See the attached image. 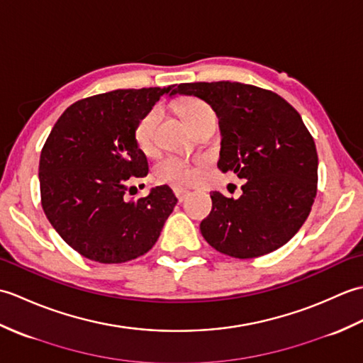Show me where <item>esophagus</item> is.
<instances>
[{"mask_svg":"<svg viewBox=\"0 0 363 363\" xmlns=\"http://www.w3.org/2000/svg\"><path fill=\"white\" fill-rule=\"evenodd\" d=\"M173 191H174V195H176L177 199H179V201H184V199H186L190 195V190L186 189V187H181V186H176L173 189Z\"/></svg>","mask_w":363,"mask_h":363,"instance_id":"1","label":"esophagus"}]
</instances>
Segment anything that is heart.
<instances>
[{"instance_id": "obj_1", "label": "heart", "mask_w": 363, "mask_h": 363, "mask_svg": "<svg viewBox=\"0 0 363 363\" xmlns=\"http://www.w3.org/2000/svg\"><path fill=\"white\" fill-rule=\"evenodd\" d=\"M179 112L184 120L194 128L199 121L215 115L212 107L203 99L187 98L181 101ZM160 118L159 109H151L135 123L134 142L137 148L143 152H151L156 146V128ZM156 174L165 182H190L195 177V169L187 160L176 156H167L156 165Z\"/></svg>"}]
</instances>
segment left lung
I'll return each instance as SVG.
<instances>
[{
  "mask_svg": "<svg viewBox=\"0 0 363 363\" xmlns=\"http://www.w3.org/2000/svg\"><path fill=\"white\" fill-rule=\"evenodd\" d=\"M174 94L204 99L218 115V168L234 172L243 195L212 191L199 225L212 248L252 259L287 243L304 225L317 196L318 154L295 107L272 90L242 82L179 84Z\"/></svg>",
  "mask_w": 363,
  "mask_h": 363,
  "instance_id": "1",
  "label": "left lung"
}]
</instances>
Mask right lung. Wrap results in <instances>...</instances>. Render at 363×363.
Here are the masks:
<instances>
[{"label":"right lung","instance_id":"right-lung-1","mask_svg":"<svg viewBox=\"0 0 363 363\" xmlns=\"http://www.w3.org/2000/svg\"><path fill=\"white\" fill-rule=\"evenodd\" d=\"M167 89H118L67 107L40 154L42 207L52 228L86 259L123 264L148 252L177 199L168 186L128 199L148 160L134 142L135 123ZM133 195V194H130Z\"/></svg>","mask_w":363,"mask_h":363}]
</instances>
